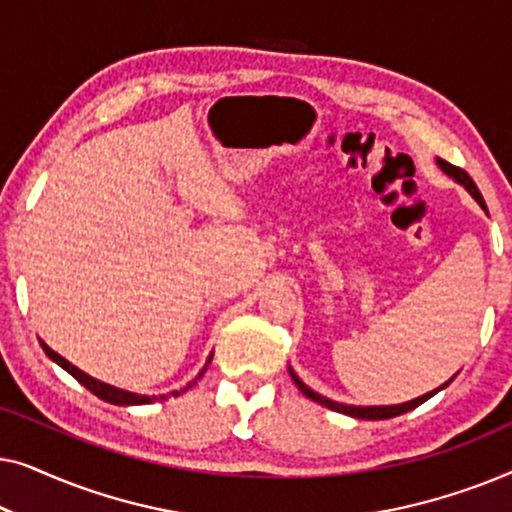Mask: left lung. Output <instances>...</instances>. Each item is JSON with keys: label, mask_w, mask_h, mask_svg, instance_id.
Listing matches in <instances>:
<instances>
[{"label": "left lung", "mask_w": 512, "mask_h": 512, "mask_svg": "<svg viewBox=\"0 0 512 512\" xmlns=\"http://www.w3.org/2000/svg\"><path fill=\"white\" fill-rule=\"evenodd\" d=\"M438 165L443 167V170H445L447 174H450V177L457 179L459 184L464 186L466 191L471 193L473 198L480 202V207H485V209H487L485 200H482V195H480V191H478V186L473 184V179L468 177V174H466L464 170H461V167L452 165V163H447V160H438ZM291 377H293V382L298 384V389L303 391V394H305L307 398H312V401H317V403H321V405H326V408H331V410H335V412H342V415L356 417V419H389V417H398V415H403V412H408V410H415L417 405H422L424 401H429V398H431L433 394H438L440 389H445V387H447V382H445L443 387H440V389H436V391H429V394L419 396V398H415V401L401 403V405H373V408H359V405H345V403H335V401H331V398H326V396L317 394V391H312L310 387H307V384L300 382L298 377L293 375V370H291Z\"/></svg>", "instance_id": "1"}]
</instances>
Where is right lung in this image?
I'll list each match as a JSON object with an SVG mask.
<instances>
[{
  "label": "right lung",
  "mask_w": 512,
  "mask_h": 512,
  "mask_svg": "<svg viewBox=\"0 0 512 512\" xmlns=\"http://www.w3.org/2000/svg\"><path fill=\"white\" fill-rule=\"evenodd\" d=\"M41 347H44V352L51 356V359L55 361V363H60L62 368L67 370V373H72L76 380H79L83 387H86L88 391H93V394L97 396V398H102V401H107V403H114V405H142V403H153V401H158L156 396H139V394H130V391H123V389H116V387H109V384H104V382H100V380H95V377H90V375H86L83 373V370H79L76 366H72V363H69L67 359H62V356L58 354V352H53L51 347L46 345V342H41ZM207 368V366H205ZM202 373H205V370H202ZM202 373L198 375V377H202ZM195 384V380L188 384L186 389H191ZM174 394H179V391H172V396ZM160 398H167V396H160Z\"/></svg>",
  "instance_id": "right-lung-1"
}]
</instances>
